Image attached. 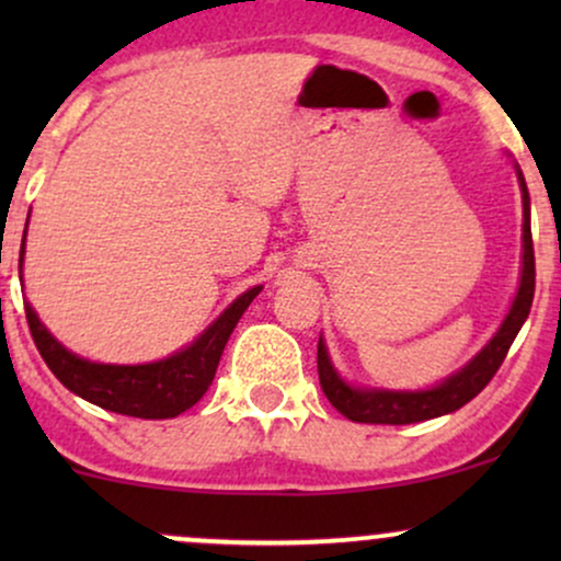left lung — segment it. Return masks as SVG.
Segmentation results:
<instances>
[{"label":"left lung","instance_id":"left-lung-1","mask_svg":"<svg viewBox=\"0 0 561 561\" xmlns=\"http://www.w3.org/2000/svg\"><path fill=\"white\" fill-rule=\"evenodd\" d=\"M519 186H523V279H519V289L514 295L512 308H508L504 324L493 334L478 356L469 362L465 369L450 375L446 382L435 385L433 390H366L353 388L343 377L334 371L327 353L324 340L319 337V382L324 396L340 414L347 416L351 422L364 424H414L424 420H435V416L450 414V411L461 409V405L472 401L478 392L491 382L499 366L504 364L508 347H512L517 332L523 330L527 313L533 306V293H536V253H533V234H530V197H527V186L523 179V171L517 169Z\"/></svg>","mask_w":561,"mask_h":561}]
</instances>
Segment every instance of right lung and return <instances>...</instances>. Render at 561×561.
Wrapping results in <instances>:
<instances>
[{
    "label": "right lung",
    "instance_id": "obj_1",
    "mask_svg": "<svg viewBox=\"0 0 561 561\" xmlns=\"http://www.w3.org/2000/svg\"><path fill=\"white\" fill-rule=\"evenodd\" d=\"M23 253L25 237L21 244V263ZM261 289L263 287H250L195 343L156 364L115 366L87 362L57 343L28 302H25V319H28L31 337L42 358L70 392L115 414L139 416V420H171L192 409L210 388L229 334L234 332L237 321L242 319Z\"/></svg>",
    "mask_w": 561,
    "mask_h": 561
}]
</instances>
